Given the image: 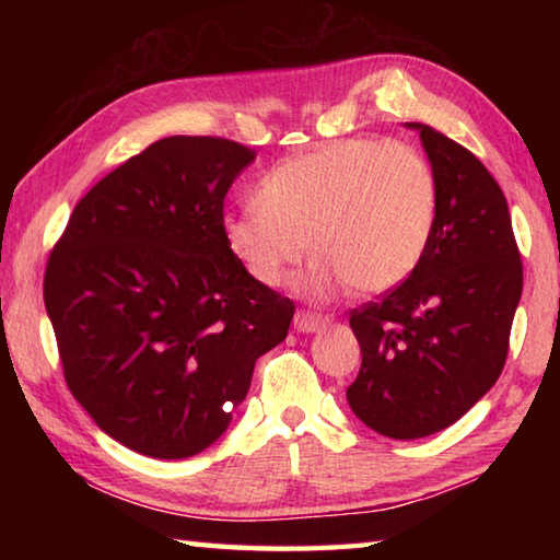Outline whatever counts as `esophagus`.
<instances>
[{
	"mask_svg": "<svg viewBox=\"0 0 560 560\" xmlns=\"http://www.w3.org/2000/svg\"><path fill=\"white\" fill-rule=\"evenodd\" d=\"M328 324V316H320V314H311V311H296V316H293V328L299 330V334H316Z\"/></svg>",
	"mask_w": 560,
	"mask_h": 560,
	"instance_id": "1",
	"label": "esophagus"
}]
</instances>
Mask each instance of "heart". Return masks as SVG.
Instances as JSON below:
<instances>
[{"label": "heart", "mask_w": 560, "mask_h": 560, "mask_svg": "<svg viewBox=\"0 0 560 560\" xmlns=\"http://www.w3.org/2000/svg\"><path fill=\"white\" fill-rule=\"evenodd\" d=\"M257 202L226 212L224 242L264 287H279L311 252L301 289L328 296L350 283L385 293L430 249L440 212L432 165L410 145L381 138L336 140L283 160L257 185Z\"/></svg>", "instance_id": "b5f03b06"}]
</instances>
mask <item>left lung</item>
Returning <instances> with one entry per match:
<instances>
[{
	"instance_id": "obj_1",
	"label": "left lung",
	"mask_w": 560,
	"mask_h": 560,
	"mask_svg": "<svg viewBox=\"0 0 560 560\" xmlns=\"http://www.w3.org/2000/svg\"><path fill=\"white\" fill-rule=\"evenodd\" d=\"M440 185L430 249L400 287L350 311L363 363L346 390L377 434L417 440L469 412L504 371L524 287L506 197L467 148L422 122Z\"/></svg>"
}]
</instances>
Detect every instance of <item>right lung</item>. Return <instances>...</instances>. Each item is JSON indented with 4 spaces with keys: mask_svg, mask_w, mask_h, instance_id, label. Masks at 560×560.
Instances as JSON below:
<instances>
[{
    "mask_svg": "<svg viewBox=\"0 0 560 560\" xmlns=\"http://www.w3.org/2000/svg\"><path fill=\"white\" fill-rule=\"evenodd\" d=\"M254 158L226 138L158 140L81 197L46 261L66 385L145 457L220 440L257 358L289 334L293 301L249 277L222 234L224 197Z\"/></svg>",
    "mask_w": 560,
    "mask_h": 560,
    "instance_id": "obj_1",
    "label": "right lung"
}]
</instances>
